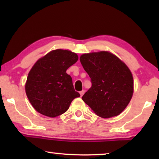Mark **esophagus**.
Instances as JSON below:
<instances>
[{
	"instance_id": "1",
	"label": "esophagus",
	"mask_w": 159,
	"mask_h": 159,
	"mask_svg": "<svg viewBox=\"0 0 159 159\" xmlns=\"http://www.w3.org/2000/svg\"><path fill=\"white\" fill-rule=\"evenodd\" d=\"M85 93V90H81L80 92V97H82L83 95V94Z\"/></svg>"
}]
</instances>
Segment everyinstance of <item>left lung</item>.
Returning <instances> with one entry per match:
<instances>
[{
    "instance_id": "1",
    "label": "left lung",
    "mask_w": 159,
    "mask_h": 159,
    "mask_svg": "<svg viewBox=\"0 0 159 159\" xmlns=\"http://www.w3.org/2000/svg\"><path fill=\"white\" fill-rule=\"evenodd\" d=\"M80 61L92 83L83 100L100 117L119 115L133 93V78L128 67L105 51L83 54Z\"/></svg>"
}]
</instances>
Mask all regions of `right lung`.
Masks as SVG:
<instances>
[{
  "label": "right lung",
  "mask_w": 159,
  "mask_h": 159,
  "mask_svg": "<svg viewBox=\"0 0 159 159\" xmlns=\"http://www.w3.org/2000/svg\"><path fill=\"white\" fill-rule=\"evenodd\" d=\"M78 55L69 50L51 51L36 61L29 71L25 90L29 102L38 112L56 117L67 111L80 94L74 90L67 69L78 61Z\"/></svg>",
  "instance_id": "right-lung-1"
}]
</instances>
